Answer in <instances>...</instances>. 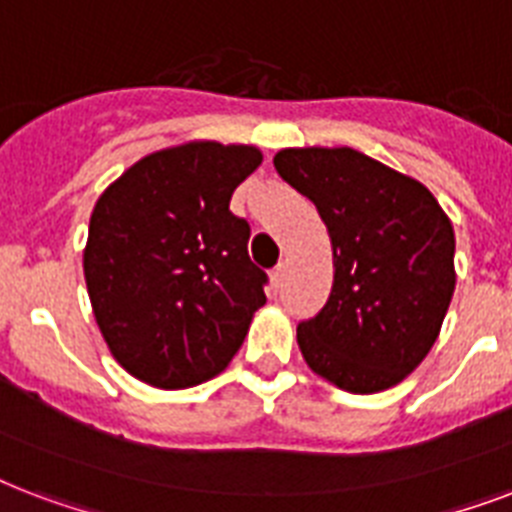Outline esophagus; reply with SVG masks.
Wrapping results in <instances>:
<instances>
[{
    "label": "esophagus",
    "instance_id": "esophagus-1",
    "mask_svg": "<svg viewBox=\"0 0 512 512\" xmlns=\"http://www.w3.org/2000/svg\"><path fill=\"white\" fill-rule=\"evenodd\" d=\"M283 275H285L283 264L269 272V283H272V288H275V291H277V288H280V285H283Z\"/></svg>",
    "mask_w": 512,
    "mask_h": 512
}]
</instances>
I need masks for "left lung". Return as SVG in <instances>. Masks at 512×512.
I'll list each match as a JSON object with an SVG mask.
<instances>
[{"label": "left lung", "instance_id": "obj_1", "mask_svg": "<svg viewBox=\"0 0 512 512\" xmlns=\"http://www.w3.org/2000/svg\"><path fill=\"white\" fill-rule=\"evenodd\" d=\"M275 168L315 202L334 251L326 307L296 328L301 358L339 390H390L427 358L449 312V216L417 178L350 146L280 149Z\"/></svg>", "mask_w": 512, "mask_h": 512}]
</instances>
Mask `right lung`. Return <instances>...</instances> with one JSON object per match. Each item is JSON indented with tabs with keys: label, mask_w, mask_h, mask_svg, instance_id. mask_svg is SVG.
<instances>
[{
	"label": "right lung",
	"mask_w": 512,
	"mask_h": 512,
	"mask_svg": "<svg viewBox=\"0 0 512 512\" xmlns=\"http://www.w3.org/2000/svg\"><path fill=\"white\" fill-rule=\"evenodd\" d=\"M261 160L251 144L186 141L141 157L98 197L82 269L95 323L130 376L186 390L237 355L267 275L229 200Z\"/></svg>",
	"instance_id": "1"
}]
</instances>
